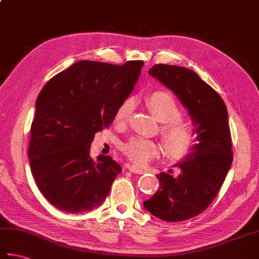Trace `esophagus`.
Segmentation results:
<instances>
[{
  "label": "esophagus",
  "mask_w": 259,
  "mask_h": 259,
  "mask_svg": "<svg viewBox=\"0 0 259 259\" xmlns=\"http://www.w3.org/2000/svg\"><path fill=\"white\" fill-rule=\"evenodd\" d=\"M128 169L131 171V173H134V174H144L145 173L144 169H141V168H139V167H137L135 165L128 166Z\"/></svg>",
  "instance_id": "1"
}]
</instances>
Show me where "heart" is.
<instances>
[{
    "label": "heart",
    "mask_w": 259,
    "mask_h": 259,
    "mask_svg": "<svg viewBox=\"0 0 259 259\" xmlns=\"http://www.w3.org/2000/svg\"><path fill=\"white\" fill-rule=\"evenodd\" d=\"M134 100L128 99L120 105L115 113L116 122H124L134 111ZM149 109L158 119L161 125V135L167 153L173 157H183L191 150L195 143V137L190 128L180 123V106L174 96L168 92H155L147 100ZM122 151L128 158L137 165H145L157 155V146L153 141L140 137L131 138L122 147Z\"/></svg>",
    "instance_id": "1"
}]
</instances>
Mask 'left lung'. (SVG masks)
Masks as SVG:
<instances>
[{
    "label": "left lung",
    "instance_id": "left-lung-1",
    "mask_svg": "<svg viewBox=\"0 0 259 259\" xmlns=\"http://www.w3.org/2000/svg\"><path fill=\"white\" fill-rule=\"evenodd\" d=\"M148 74L169 89L187 109L195 143L174 166L179 175L160 173L159 189L145 209L168 222L184 221L203 212L225 182L232 163L231 137L224 100L191 69L158 64Z\"/></svg>",
    "mask_w": 259,
    "mask_h": 259
}]
</instances>
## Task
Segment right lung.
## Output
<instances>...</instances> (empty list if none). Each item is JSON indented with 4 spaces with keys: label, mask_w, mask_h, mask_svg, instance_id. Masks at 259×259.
Wrapping results in <instances>:
<instances>
[{
    "label": "right lung",
    "mask_w": 259,
    "mask_h": 259,
    "mask_svg": "<svg viewBox=\"0 0 259 259\" xmlns=\"http://www.w3.org/2000/svg\"><path fill=\"white\" fill-rule=\"evenodd\" d=\"M144 62L82 60L48 80L35 101L28 155L38 189L67 213L105 201L122 168L110 156L90 155L96 133L109 126L133 92Z\"/></svg>",
    "instance_id": "1"
}]
</instances>
